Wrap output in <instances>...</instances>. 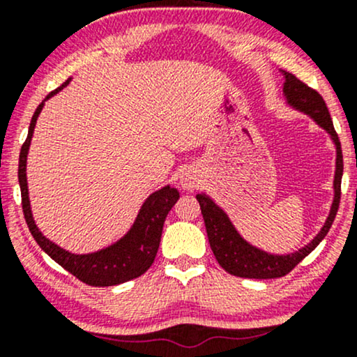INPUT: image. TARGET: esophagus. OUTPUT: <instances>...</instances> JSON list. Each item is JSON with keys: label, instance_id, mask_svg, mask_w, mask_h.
<instances>
[{"label": "esophagus", "instance_id": "1", "mask_svg": "<svg viewBox=\"0 0 357 357\" xmlns=\"http://www.w3.org/2000/svg\"><path fill=\"white\" fill-rule=\"evenodd\" d=\"M199 184V176L196 171L186 169L183 171V174L179 176V186L183 188L184 191H195Z\"/></svg>", "mask_w": 357, "mask_h": 357}]
</instances>
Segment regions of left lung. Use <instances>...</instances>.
Returning a JSON list of instances; mask_svg holds the SVG:
<instances>
[{"label": "left lung", "mask_w": 357, "mask_h": 357, "mask_svg": "<svg viewBox=\"0 0 357 357\" xmlns=\"http://www.w3.org/2000/svg\"><path fill=\"white\" fill-rule=\"evenodd\" d=\"M282 75H284V89H282V93H284L285 104L289 107L309 116L315 124L322 127L329 134L331 141L334 142L335 171L333 183V204H331L329 215H327L326 221H324L322 228L309 243L292 253H282V255H278V253L265 252V250L258 248L245 240L235 228V225L231 223L227 211L213 202L206 192L196 195V199L199 202V208H202L204 227H206L208 240H210L213 253H215L216 260H218L221 267L235 277L278 278L287 275L290 270L296 267L298 261L304 260L324 240V236L327 235V231L333 227V221L339 208V199H341V179L344 169L342 151L326 102H324L322 97L314 89L307 87L304 82L298 80L296 75L284 70H282Z\"/></svg>", "instance_id": "1"}]
</instances>
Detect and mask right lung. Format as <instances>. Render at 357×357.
<instances>
[{
    "instance_id": "add662e5",
    "label": "right lung",
    "mask_w": 357,
    "mask_h": 357,
    "mask_svg": "<svg viewBox=\"0 0 357 357\" xmlns=\"http://www.w3.org/2000/svg\"><path fill=\"white\" fill-rule=\"evenodd\" d=\"M72 79L65 82L61 87L45 97V100L35 110L33 117H31L30 129H28V137L22 146V153H20L18 162V181L20 190H22V206L24 213V220H26L28 228H30L31 235L40 245V248L52 257L56 264L61 265L67 272L75 275L79 280L87 285L93 287H110L124 284L127 280L141 277L147 268L153 265L155 253H158L159 241H161L162 227H165V220L174 203L179 199V191L176 188H171L169 184L161 190L154 191L149 195V198L142 203L141 210H139L136 220H134L132 227L126 233L122 238L114 241L109 247L97 250L92 253H72L68 250L59 247L43 235L36 227L33 220V213H31L30 198H28V183H26V158L28 151H30L31 137H33V130L36 126V119L42 112L45 102L50 97L56 96L61 89L67 87Z\"/></svg>"
}]
</instances>
